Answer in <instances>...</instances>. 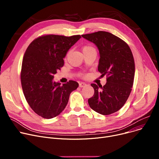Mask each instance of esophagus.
Here are the masks:
<instances>
[{"mask_svg":"<svg viewBox=\"0 0 159 159\" xmlns=\"http://www.w3.org/2000/svg\"><path fill=\"white\" fill-rule=\"evenodd\" d=\"M86 85H87V84H86L85 83L81 82V83H80V84H79V87H81V88H82V87H83L86 86Z\"/></svg>","mask_w":159,"mask_h":159,"instance_id":"34e87169","label":"esophagus"}]
</instances>
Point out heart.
Wrapping results in <instances>:
<instances>
[{"mask_svg": "<svg viewBox=\"0 0 159 159\" xmlns=\"http://www.w3.org/2000/svg\"><path fill=\"white\" fill-rule=\"evenodd\" d=\"M93 49H94L93 48L92 46L88 45L83 46V48H82L83 52H87V51H91V50H93Z\"/></svg>", "mask_w": 159, "mask_h": 159, "instance_id": "heart-1", "label": "heart"}]
</instances>
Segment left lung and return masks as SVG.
Returning a JSON list of instances; mask_svg holds the SVG:
<instances>
[{"label":"left lung","instance_id":"obj_1","mask_svg":"<svg viewBox=\"0 0 159 159\" xmlns=\"http://www.w3.org/2000/svg\"><path fill=\"white\" fill-rule=\"evenodd\" d=\"M94 43L99 49L98 71L107 75V83L102 87L91 84L94 94L88 99L90 107L102 115H110L122 108L134 84L135 62L128 45L119 37L106 31L81 35Z\"/></svg>","mask_w":159,"mask_h":159}]
</instances>
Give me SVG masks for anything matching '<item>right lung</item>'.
<instances>
[{"mask_svg": "<svg viewBox=\"0 0 159 159\" xmlns=\"http://www.w3.org/2000/svg\"><path fill=\"white\" fill-rule=\"evenodd\" d=\"M80 35L48 34L34 40L27 48L22 64L21 84L25 99L34 112L45 119L58 116L67 105L70 93L79 84L70 80L61 85L54 74Z\"/></svg>", "mask_w": 159, "mask_h": 159, "instance_id": "1", "label": "right lung"}]
</instances>
